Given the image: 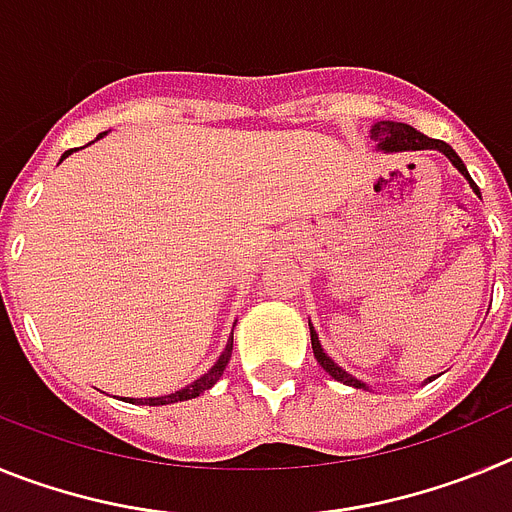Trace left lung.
Here are the masks:
<instances>
[{"mask_svg":"<svg viewBox=\"0 0 512 512\" xmlns=\"http://www.w3.org/2000/svg\"><path fill=\"white\" fill-rule=\"evenodd\" d=\"M372 138L377 140V146L382 148V151H425V148H436V151H441L443 156H449L451 164H454L461 174L467 176V182L472 184L474 192L479 194L477 184L472 182V176H469L467 166H464V161L456 156V151L449 146V143H443V140H436V138H428V135L418 133V130L410 128V125H405V122H392V120L377 122V125L372 128ZM310 341H312V354H315L318 364L323 366L330 377L338 379V382H343V384H351V387H359V390L361 387H366L364 382H359L356 377H351L348 372H343L336 361L323 354V348H320V341H318V333H315L312 328H310ZM431 379H428V382H431Z\"/></svg>","mask_w":512,"mask_h":512,"instance_id":"8db88e82","label":"left lung"}]
</instances>
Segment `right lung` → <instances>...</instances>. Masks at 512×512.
<instances>
[{
	"label": "right lung",
	"mask_w": 512,
	"mask_h": 512,
	"mask_svg": "<svg viewBox=\"0 0 512 512\" xmlns=\"http://www.w3.org/2000/svg\"><path fill=\"white\" fill-rule=\"evenodd\" d=\"M99 138H102V135H99ZM69 153L71 151H66L61 158H66V156H69ZM230 354H233V336H230L228 346H225V351H223V356L217 359V364L212 366V369L205 374V377H200V379H197V382H192V384H189V387H184V390L174 392V395L148 397V400H130V402H138V405H171V402H184V400H192V397H200L202 392L210 390L212 384H215L217 379L223 377L225 366H228V361H230Z\"/></svg>",
	"instance_id": "add662e5"
}]
</instances>
